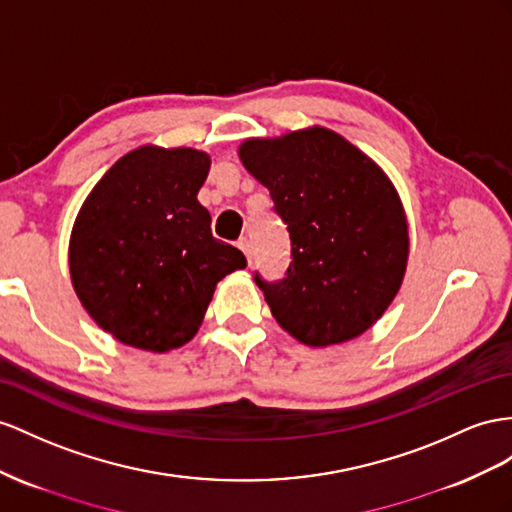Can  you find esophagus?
<instances>
[{
    "mask_svg": "<svg viewBox=\"0 0 512 512\" xmlns=\"http://www.w3.org/2000/svg\"><path fill=\"white\" fill-rule=\"evenodd\" d=\"M238 246H240V251L246 255V259H248V264H251V259H253V253H251V242H248L246 238H242L240 242H238Z\"/></svg>",
    "mask_w": 512,
    "mask_h": 512,
    "instance_id": "34e87169",
    "label": "esophagus"
}]
</instances>
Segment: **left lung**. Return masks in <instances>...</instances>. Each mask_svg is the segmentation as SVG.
<instances>
[{
  "instance_id": "1",
  "label": "left lung",
  "mask_w": 512,
  "mask_h": 512,
  "mask_svg": "<svg viewBox=\"0 0 512 512\" xmlns=\"http://www.w3.org/2000/svg\"><path fill=\"white\" fill-rule=\"evenodd\" d=\"M238 153L292 240L285 279L255 272L274 320L313 348L368 331L396 298L409 259L404 207L383 168L318 125L248 138Z\"/></svg>"
}]
</instances>
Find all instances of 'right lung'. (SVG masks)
Wrapping results in <instances>:
<instances>
[{
  "mask_svg": "<svg viewBox=\"0 0 512 512\" xmlns=\"http://www.w3.org/2000/svg\"><path fill=\"white\" fill-rule=\"evenodd\" d=\"M209 155L147 144L123 155L75 218L69 270L75 294L121 344L168 352L196 335L216 283L246 268L216 240L196 201Z\"/></svg>",
  "mask_w": 512,
  "mask_h": 512,
  "instance_id": "1",
  "label": "right lung"
}]
</instances>
